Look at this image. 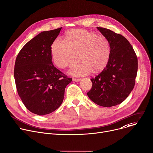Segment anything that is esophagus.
I'll return each instance as SVG.
<instances>
[{
  "label": "esophagus",
  "mask_w": 153,
  "mask_h": 153,
  "mask_svg": "<svg viewBox=\"0 0 153 153\" xmlns=\"http://www.w3.org/2000/svg\"><path fill=\"white\" fill-rule=\"evenodd\" d=\"M80 80H81L80 79H75V78L73 79V81H74V82H79V81H80Z\"/></svg>",
  "instance_id": "esophagus-1"
}]
</instances>
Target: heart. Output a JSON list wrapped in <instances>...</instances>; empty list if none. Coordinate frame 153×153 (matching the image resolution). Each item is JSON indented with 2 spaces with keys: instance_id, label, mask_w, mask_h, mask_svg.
Wrapping results in <instances>:
<instances>
[{
  "instance_id": "b5f03b06",
  "label": "heart",
  "mask_w": 153,
  "mask_h": 153,
  "mask_svg": "<svg viewBox=\"0 0 153 153\" xmlns=\"http://www.w3.org/2000/svg\"><path fill=\"white\" fill-rule=\"evenodd\" d=\"M51 50L54 62L60 68L70 66L79 56L80 59L69 71L75 76L87 75L91 70L94 73L102 71L111 55V45L107 38L82 29L69 30L65 40H55Z\"/></svg>"
}]
</instances>
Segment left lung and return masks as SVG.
<instances>
[{
  "instance_id": "obj_1",
  "label": "left lung",
  "mask_w": 153,
  "mask_h": 153,
  "mask_svg": "<svg viewBox=\"0 0 153 153\" xmlns=\"http://www.w3.org/2000/svg\"><path fill=\"white\" fill-rule=\"evenodd\" d=\"M111 45L109 62L100 74L91 79L92 87L87 93L97 105L111 107L121 103L133 90L138 71V59L128 40L120 34L97 27Z\"/></svg>"
}]
</instances>
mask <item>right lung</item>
Returning <instances> with one entry per match:
<instances>
[{"mask_svg": "<svg viewBox=\"0 0 153 153\" xmlns=\"http://www.w3.org/2000/svg\"><path fill=\"white\" fill-rule=\"evenodd\" d=\"M61 29L39 33L25 44L15 61L18 94L26 108L39 116L50 114L60 106L65 88L72 81L52 63L51 45Z\"/></svg>", "mask_w": 153, "mask_h": 153, "instance_id": "obj_1", "label": "right lung"}]
</instances>
